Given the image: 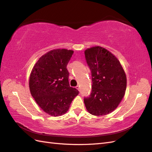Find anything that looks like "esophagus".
<instances>
[{
  "label": "esophagus",
  "instance_id": "obj_1",
  "mask_svg": "<svg viewBox=\"0 0 152 152\" xmlns=\"http://www.w3.org/2000/svg\"><path fill=\"white\" fill-rule=\"evenodd\" d=\"M76 89H77V90H80V87L79 86H76Z\"/></svg>",
  "mask_w": 152,
  "mask_h": 152
}]
</instances>
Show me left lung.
<instances>
[{"instance_id":"8db88e82","label":"left lung","mask_w":152,"mask_h":152,"mask_svg":"<svg viewBox=\"0 0 152 152\" xmlns=\"http://www.w3.org/2000/svg\"><path fill=\"white\" fill-rule=\"evenodd\" d=\"M84 53L93 82L91 94L84 99L85 106L93 115H105L117 108L125 94L126 73L117 58L104 48L93 47Z\"/></svg>"}]
</instances>
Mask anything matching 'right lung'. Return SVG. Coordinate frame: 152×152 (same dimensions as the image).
Wrapping results in <instances>:
<instances>
[{
  "mask_svg": "<svg viewBox=\"0 0 152 152\" xmlns=\"http://www.w3.org/2000/svg\"><path fill=\"white\" fill-rule=\"evenodd\" d=\"M72 50L54 49L39 58L30 73L31 94L39 107L54 117L65 113L79 91L70 86L66 66Z\"/></svg>",
  "mask_w": 152,
  "mask_h": 152,
  "instance_id": "right-lung-1",
  "label": "right lung"
}]
</instances>
